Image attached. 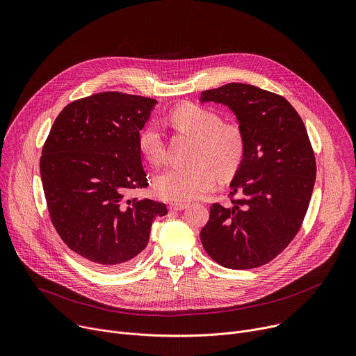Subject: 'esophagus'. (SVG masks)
<instances>
[{
  "label": "esophagus",
  "instance_id": "34e87169",
  "mask_svg": "<svg viewBox=\"0 0 356 356\" xmlns=\"http://www.w3.org/2000/svg\"><path fill=\"white\" fill-rule=\"evenodd\" d=\"M188 207V202H173V204L169 206L170 211H181Z\"/></svg>",
  "mask_w": 356,
  "mask_h": 356
}]
</instances>
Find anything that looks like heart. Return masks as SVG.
Returning <instances> with one entry per match:
<instances>
[{
	"label": "heart",
	"mask_w": 356,
	"mask_h": 356,
	"mask_svg": "<svg viewBox=\"0 0 356 356\" xmlns=\"http://www.w3.org/2000/svg\"><path fill=\"white\" fill-rule=\"evenodd\" d=\"M168 121L177 129L195 138L191 161L184 166H170L155 179L158 194L170 201H190L211 190L218 172L232 175L241 166L245 155V136L236 124L221 122L213 110L195 104L176 107ZM140 154L152 163L163 158V139L154 125L146 127L138 136Z\"/></svg>",
	"instance_id": "obj_1"
}]
</instances>
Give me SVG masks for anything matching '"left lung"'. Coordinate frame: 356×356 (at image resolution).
Masks as SVG:
<instances>
[{"label":"left lung","mask_w":356,"mask_h":356,"mask_svg":"<svg viewBox=\"0 0 356 356\" xmlns=\"http://www.w3.org/2000/svg\"><path fill=\"white\" fill-rule=\"evenodd\" d=\"M227 106L245 136V155L229 184L232 206L213 204L200 232L209 255L228 269L262 266L291 242L316 181L314 152L286 98L245 83L201 92L200 103Z\"/></svg>","instance_id":"8db88e82"}]
</instances>
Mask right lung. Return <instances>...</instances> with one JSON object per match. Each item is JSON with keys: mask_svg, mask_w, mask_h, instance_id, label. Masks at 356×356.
<instances>
[{"mask_svg": "<svg viewBox=\"0 0 356 356\" xmlns=\"http://www.w3.org/2000/svg\"><path fill=\"white\" fill-rule=\"evenodd\" d=\"M158 101L106 91L66 106L42 149L40 177L54 227L101 270L131 265L146 248L163 202L127 198L147 187L139 131Z\"/></svg>", "mask_w": 356, "mask_h": 356, "instance_id": "right-lung-1", "label": "right lung"}]
</instances>
